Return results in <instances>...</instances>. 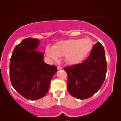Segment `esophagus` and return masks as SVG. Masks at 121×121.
<instances>
[{"mask_svg":"<svg viewBox=\"0 0 121 121\" xmlns=\"http://www.w3.org/2000/svg\"><path fill=\"white\" fill-rule=\"evenodd\" d=\"M62 69V67H61V66H60V65H58L57 66V70H60Z\"/></svg>","mask_w":121,"mask_h":121,"instance_id":"obj_1","label":"esophagus"}]
</instances>
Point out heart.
<instances>
[{"label":"heart","instance_id":"heart-1","mask_svg":"<svg viewBox=\"0 0 121 121\" xmlns=\"http://www.w3.org/2000/svg\"><path fill=\"white\" fill-rule=\"evenodd\" d=\"M93 48V42L90 38L69 39L59 42L53 48L47 47L46 53L52 59L65 56L67 63L77 64L89 55Z\"/></svg>","mask_w":121,"mask_h":121}]
</instances>
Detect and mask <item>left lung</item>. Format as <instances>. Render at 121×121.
I'll return each instance as SVG.
<instances>
[{"label": "left lung", "mask_w": 121, "mask_h": 121, "mask_svg": "<svg viewBox=\"0 0 121 121\" xmlns=\"http://www.w3.org/2000/svg\"><path fill=\"white\" fill-rule=\"evenodd\" d=\"M67 89L72 96L79 99L90 98L99 90L105 79L107 60L100 42L93 46L88 57L81 64L66 67Z\"/></svg>", "instance_id": "obj_1"}]
</instances>
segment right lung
Instances as JSON below:
<instances>
[{"mask_svg":"<svg viewBox=\"0 0 121 121\" xmlns=\"http://www.w3.org/2000/svg\"><path fill=\"white\" fill-rule=\"evenodd\" d=\"M37 39L26 38L15 47L9 62L11 85L26 99L37 100L47 93L57 67L43 61L42 52L36 51Z\"/></svg>","mask_w":121,"mask_h":121,"instance_id":"right-lung-1","label":"right lung"}]
</instances>
